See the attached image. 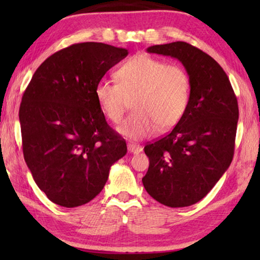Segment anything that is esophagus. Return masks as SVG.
<instances>
[{
	"instance_id": "34e87169",
	"label": "esophagus",
	"mask_w": 260,
	"mask_h": 260,
	"mask_svg": "<svg viewBox=\"0 0 260 260\" xmlns=\"http://www.w3.org/2000/svg\"><path fill=\"white\" fill-rule=\"evenodd\" d=\"M127 149H128V151L132 153H140L143 150V148L141 147L140 144H136V143H128L127 144Z\"/></svg>"
}]
</instances>
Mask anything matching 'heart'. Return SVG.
<instances>
[{
  "label": "heart",
  "instance_id": "heart-1",
  "mask_svg": "<svg viewBox=\"0 0 260 260\" xmlns=\"http://www.w3.org/2000/svg\"><path fill=\"white\" fill-rule=\"evenodd\" d=\"M117 83L100 80L94 95L104 116L119 124L133 100L135 111L118 127L121 135L140 140L174 127L190 100V78L181 65L135 55L116 71Z\"/></svg>",
  "mask_w": 260,
  "mask_h": 260
}]
</instances>
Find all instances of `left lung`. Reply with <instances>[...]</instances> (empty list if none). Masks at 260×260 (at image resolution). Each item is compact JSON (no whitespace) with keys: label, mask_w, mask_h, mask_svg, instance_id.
<instances>
[{"label":"left lung","mask_w":260,"mask_h":260,"mask_svg":"<svg viewBox=\"0 0 260 260\" xmlns=\"http://www.w3.org/2000/svg\"><path fill=\"white\" fill-rule=\"evenodd\" d=\"M179 59L190 78V100L172 132L147 143L149 195L170 208L200 202L219 181L234 156L239 104L226 72L212 57L187 42L147 49Z\"/></svg>","instance_id":"8db88e82"}]
</instances>
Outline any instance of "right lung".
<instances>
[{"label":"right lung","instance_id":"obj_1","mask_svg":"<svg viewBox=\"0 0 260 260\" xmlns=\"http://www.w3.org/2000/svg\"><path fill=\"white\" fill-rule=\"evenodd\" d=\"M128 51L101 42L74 43L33 74L19 108L26 164L55 204L76 208L102 191L126 141L105 120L96 83Z\"/></svg>","mask_w":260,"mask_h":260}]
</instances>
